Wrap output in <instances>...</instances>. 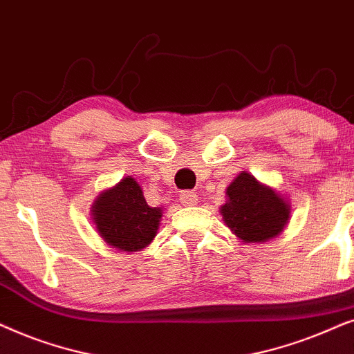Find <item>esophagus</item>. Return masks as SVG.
<instances>
[{"instance_id":"esophagus-1","label":"esophagus","mask_w":354,"mask_h":354,"mask_svg":"<svg viewBox=\"0 0 354 354\" xmlns=\"http://www.w3.org/2000/svg\"><path fill=\"white\" fill-rule=\"evenodd\" d=\"M197 194L191 191H183L180 194V202L183 205H196L197 204Z\"/></svg>"}]
</instances>
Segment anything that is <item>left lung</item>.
Wrapping results in <instances>:
<instances>
[{"label": "left lung", "instance_id": "1", "mask_svg": "<svg viewBox=\"0 0 354 354\" xmlns=\"http://www.w3.org/2000/svg\"><path fill=\"white\" fill-rule=\"evenodd\" d=\"M226 196L228 202L221 207V215L243 243H263L277 236L290 218L288 204L249 173L239 174Z\"/></svg>", "mask_w": 354, "mask_h": 354}]
</instances>
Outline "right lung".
Segmentation results:
<instances>
[{"mask_svg":"<svg viewBox=\"0 0 354 354\" xmlns=\"http://www.w3.org/2000/svg\"><path fill=\"white\" fill-rule=\"evenodd\" d=\"M93 221L103 241L118 251H140L152 241L162 210L147 205L134 178H124L113 189L98 196Z\"/></svg>","mask_w":354,"mask_h":354,"instance_id":"obj_1","label":"right lung"}]
</instances>
